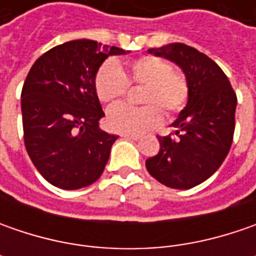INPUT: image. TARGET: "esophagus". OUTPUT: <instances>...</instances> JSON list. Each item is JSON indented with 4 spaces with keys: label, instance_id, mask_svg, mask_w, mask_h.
<instances>
[{
    "label": "esophagus",
    "instance_id": "34e87169",
    "mask_svg": "<svg viewBox=\"0 0 256 256\" xmlns=\"http://www.w3.org/2000/svg\"><path fill=\"white\" fill-rule=\"evenodd\" d=\"M122 136L125 138V140H132V141H138V140L141 138L140 135H128V134H125V135H122Z\"/></svg>",
    "mask_w": 256,
    "mask_h": 256
}]
</instances>
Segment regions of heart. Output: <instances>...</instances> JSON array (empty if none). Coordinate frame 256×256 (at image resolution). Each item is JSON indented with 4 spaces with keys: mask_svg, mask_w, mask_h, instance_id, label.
<instances>
[{
    "mask_svg": "<svg viewBox=\"0 0 256 256\" xmlns=\"http://www.w3.org/2000/svg\"><path fill=\"white\" fill-rule=\"evenodd\" d=\"M130 85L144 86L140 101L146 104L135 108L115 105L106 114V126L118 134L140 135L155 130L162 121L161 112L168 116L181 114L190 101L186 76L174 71L172 65L154 55L134 60L128 74L115 61H105L95 75V91L104 104H115L126 95Z\"/></svg>",
    "mask_w": 256,
    "mask_h": 256,
    "instance_id": "heart-1",
    "label": "heart"
}]
</instances>
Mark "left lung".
<instances>
[{
	"label": "left lung",
	"mask_w": 256,
	"mask_h": 256,
	"mask_svg": "<svg viewBox=\"0 0 256 256\" xmlns=\"http://www.w3.org/2000/svg\"><path fill=\"white\" fill-rule=\"evenodd\" d=\"M148 52L181 66L190 84V101L172 124L177 136L158 135L160 152L145 165L164 185L190 190L206 181L231 150L236 94L218 64L190 45L174 42Z\"/></svg>",
	"instance_id": "left-lung-1"
}]
</instances>
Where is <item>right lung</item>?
<instances>
[{
  "instance_id": "right-lung-1",
  "label": "right lung",
  "mask_w": 256,
  "mask_h": 256,
  "mask_svg": "<svg viewBox=\"0 0 256 256\" xmlns=\"http://www.w3.org/2000/svg\"><path fill=\"white\" fill-rule=\"evenodd\" d=\"M122 48L75 40L42 54L21 91L26 152L38 172L61 190L96 181L108 162L116 135L100 130L105 116L95 91V75Z\"/></svg>"
}]
</instances>
